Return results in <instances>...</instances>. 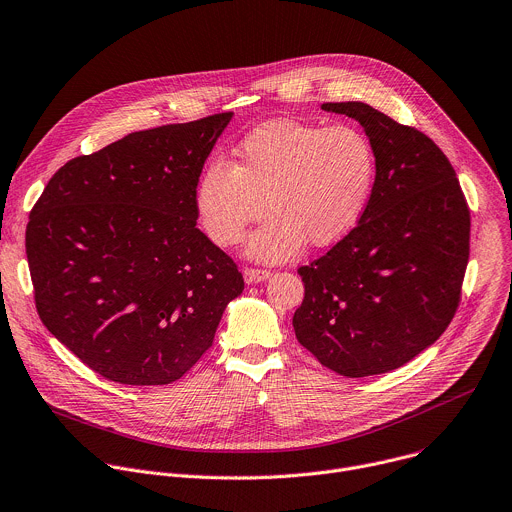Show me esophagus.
Masks as SVG:
<instances>
[{"instance_id": "34e87169", "label": "esophagus", "mask_w": 512, "mask_h": 512, "mask_svg": "<svg viewBox=\"0 0 512 512\" xmlns=\"http://www.w3.org/2000/svg\"><path fill=\"white\" fill-rule=\"evenodd\" d=\"M243 277H245V283L255 285V283H261V281L269 279L271 273H269L267 269H253V267H247V269L243 271Z\"/></svg>"}]
</instances>
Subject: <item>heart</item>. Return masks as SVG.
Instances as JSON below:
<instances>
[{
    "label": "heart",
    "instance_id": "heart-1",
    "mask_svg": "<svg viewBox=\"0 0 512 512\" xmlns=\"http://www.w3.org/2000/svg\"><path fill=\"white\" fill-rule=\"evenodd\" d=\"M235 160H211L193 191L207 237L237 245L265 205L273 211L249 237L247 255L265 263L293 257L301 245L327 247L360 221L376 177L370 140L354 126L275 118L251 130Z\"/></svg>",
    "mask_w": 512,
    "mask_h": 512
}]
</instances>
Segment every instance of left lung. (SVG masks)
Returning a JSON list of instances; mask_svg holds the SVG:
<instances>
[{"label":"left lung","instance_id":"8db88e82","mask_svg":"<svg viewBox=\"0 0 512 512\" xmlns=\"http://www.w3.org/2000/svg\"><path fill=\"white\" fill-rule=\"evenodd\" d=\"M323 110L360 122L376 181L358 225L299 267L297 342L339 376L392 372L452 321L470 251V211L446 154L420 130L364 102Z\"/></svg>","mask_w":512,"mask_h":512}]
</instances>
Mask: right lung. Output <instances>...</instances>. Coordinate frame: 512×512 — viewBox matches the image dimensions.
I'll return each mask as SVG.
<instances>
[{
  "mask_svg": "<svg viewBox=\"0 0 512 512\" xmlns=\"http://www.w3.org/2000/svg\"><path fill=\"white\" fill-rule=\"evenodd\" d=\"M233 112L132 132L72 158L30 213L26 253L48 331L106 380L164 386L213 346L243 293L197 229L193 191Z\"/></svg>",
  "mask_w": 512,
  "mask_h": 512,
  "instance_id": "1",
  "label": "right lung"
}]
</instances>
